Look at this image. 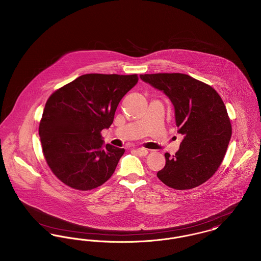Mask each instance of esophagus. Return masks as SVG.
Here are the masks:
<instances>
[{
    "mask_svg": "<svg viewBox=\"0 0 261 261\" xmlns=\"http://www.w3.org/2000/svg\"><path fill=\"white\" fill-rule=\"evenodd\" d=\"M136 153H138L139 155H146L148 153V150L143 149V148H139L136 150Z\"/></svg>",
    "mask_w": 261,
    "mask_h": 261,
    "instance_id": "1",
    "label": "esophagus"
}]
</instances>
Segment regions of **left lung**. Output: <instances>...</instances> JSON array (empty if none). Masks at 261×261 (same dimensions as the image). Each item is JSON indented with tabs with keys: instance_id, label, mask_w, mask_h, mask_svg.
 Listing matches in <instances>:
<instances>
[{
	"instance_id": "8db88e82",
	"label": "left lung",
	"mask_w": 261,
	"mask_h": 261,
	"mask_svg": "<svg viewBox=\"0 0 261 261\" xmlns=\"http://www.w3.org/2000/svg\"><path fill=\"white\" fill-rule=\"evenodd\" d=\"M140 77L169 97L177 132L184 135L174 155L165 153L166 166L156 176L177 190L204 184L222 164L231 136L230 118L221 96L209 85L185 74H145Z\"/></svg>"
}]
</instances>
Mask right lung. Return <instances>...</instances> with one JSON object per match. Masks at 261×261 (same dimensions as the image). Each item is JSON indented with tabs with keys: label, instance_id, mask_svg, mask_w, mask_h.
Instances as JSON below:
<instances>
[{
	"label": "right lung",
	"instance_id": "right-lung-1",
	"mask_svg": "<svg viewBox=\"0 0 261 261\" xmlns=\"http://www.w3.org/2000/svg\"><path fill=\"white\" fill-rule=\"evenodd\" d=\"M137 83L136 74H86L50 95L38 133L47 165L63 184L86 191L111 177L125 150L103 145L100 132Z\"/></svg>",
	"mask_w": 261,
	"mask_h": 261
}]
</instances>
